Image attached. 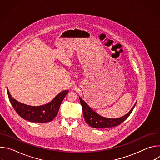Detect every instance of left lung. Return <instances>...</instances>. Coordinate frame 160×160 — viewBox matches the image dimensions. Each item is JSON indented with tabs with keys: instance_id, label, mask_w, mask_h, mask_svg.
Segmentation results:
<instances>
[{
	"instance_id": "obj_1",
	"label": "left lung",
	"mask_w": 160,
	"mask_h": 160,
	"mask_svg": "<svg viewBox=\"0 0 160 160\" xmlns=\"http://www.w3.org/2000/svg\"><path fill=\"white\" fill-rule=\"evenodd\" d=\"M80 104L82 106L83 117L88 125L96 128H106L116 127L124 122L132 112L135 106L125 116L119 118H108L100 116L91 109L80 98H79Z\"/></svg>"
}]
</instances>
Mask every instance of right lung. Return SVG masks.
I'll return each instance as SVG.
<instances>
[{"label": "right lung", "instance_id": "obj_1", "mask_svg": "<svg viewBox=\"0 0 160 160\" xmlns=\"http://www.w3.org/2000/svg\"><path fill=\"white\" fill-rule=\"evenodd\" d=\"M68 93V90H64L46 104L32 106L15 100L8 90L10 102L19 116L26 120L35 123H46L52 121L57 115L61 104Z\"/></svg>", "mask_w": 160, "mask_h": 160}]
</instances>
